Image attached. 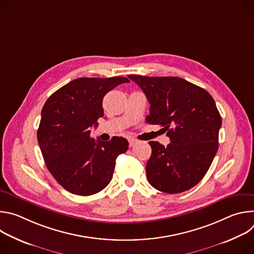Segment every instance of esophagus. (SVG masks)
<instances>
[{"label": "esophagus", "instance_id": "34e87169", "mask_svg": "<svg viewBox=\"0 0 254 254\" xmlns=\"http://www.w3.org/2000/svg\"><path fill=\"white\" fill-rule=\"evenodd\" d=\"M136 142H137V140H136V139H134V138H129V139H128V144H129V147H130V148H131V147H133Z\"/></svg>", "mask_w": 254, "mask_h": 254}]
</instances>
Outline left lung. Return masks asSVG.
Returning a JSON list of instances; mask_svg holds the SVG:
<instances>
[{"mask_svg":"<svg viewBox=\"0 0 254 254\" xmlns=\"http://www.w3.org/2000/svg\"><path fill=\"white\" fill-rule=\"evenodd\" d=\"M127 77L141 88L151 104L147 123L163 127L171 140L167 147L149 141V183L169 194L193 188L209 170L219 146L222 122L213 97L180 77Z\"/></svg>","mask_w":254,"mask_h":254,"instance_id":"left-lung-1","label":"left lung"}]
</instances>
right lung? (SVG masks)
Returning a JSON list of instances; mask_svg holds the SVG:
<instances>
[{
    "label": "right lung",
    "mask_w": 254,
    "mask_h": 254,
    "mask_svg": "<svg viewBox=\"0 0 254 254\" xmlns=\"http://www.w3.org/2000/svg\"><path fill=\"white\" fill-rule=\"evenodd\" d=\"M126 77H80L55 91L45 102L37 138L46 167L68 192L89 196L104 189L114 175L116 160L127 151L122 136L95 140L90 129L103 117L104 95Z\"/></svg>",
    "instance_id": "obj_1"
}]
</instances>
